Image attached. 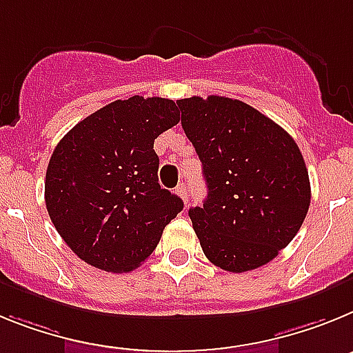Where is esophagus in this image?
Wrapping results in <instances>:
<instances>
[{
  "instance_id": "34e87169",
  "label": "esophagus",
  "mask_w": 353,
  "mask_h": 353,
  "mask_svg": "<svg viewBox=\"0 0 353 353\" xmlns=\"http://www.w3.org/2000/svg\"><path fill=\"white\" fill-rule=\"evenodd\" d=\"M177 194H179V197L183 199V201L188 202V199H190V188H188V185H186V183H181V185L177 186Z\"/></svg>"
}]
</instances>
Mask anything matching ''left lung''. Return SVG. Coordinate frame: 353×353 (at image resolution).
Wrapping results in <instances>:
<instances>
[{
	"instance_id": "obj_1",
	"label": "left lung",
	"mask_w": 353,
	"mask_h": 353,
	"mask_svg": "<svg viewBox=\"0 0 353 353\" xmlns=\"http://www.w3.org/2000/svg\"><path fill=\"white\" fill-rule=\"evenodd\" d=\"M208 197L188 211L206 257L241 274L277 256L299 232L311 185L299 145L272 119L229 97L179 99Z\"/></svg>"
}]
</instances>
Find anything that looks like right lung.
Segmentation results:
<instances>
[{
  "mask_svg": "<svg viewBox=\"0 0 353 353\" xmlns=\"http://www.w3.org/2000/svg\"><path fill=\"white\" fill-rule=\"evenodd\" d=\"M179 122L172 99L113 101L72 128L46 172V208L70 250L104 272H131L156 249L183 201L158 181L154 140Z\"/></svg>",
  "mask_w": 353,
  "mask_h": 353,
  "instance_id": "obj_1",
  "label": "right lung"
}]
</instances>
